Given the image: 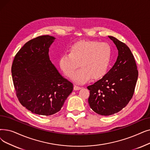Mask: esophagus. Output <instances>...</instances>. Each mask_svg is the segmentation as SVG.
<instances>
[{"mask_svg": "<svg viewBox=\"0 0 150 150\" xmlns=\"http://www.w3.org/2000/svg\"><path fill=\"white\" fill-rule=\"evenodd\" d=\"M81 88V87L78 86H76V85H74V90H75V91L79 90V89H80Z\"/></svg>", "mask_w": 150, "mask_h": 150, "instance_id": "obj_1", "label": "esophagus"}]
</instances>
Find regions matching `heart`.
Wrapping results in <instances>:
<instances>
[{
    "label": "heart",
    "mask_w": 150,
    "mask_h": 150,
    "mask_svg": "<svg viewBox=\"0 0 150 150\" xmlns=\"http://www.w3.org/2000/svg\"><path fill=\"white\" fill-rule=\"evenodd\" d=\"M112 49L105 42L96 40H80L72 44L69 53L62 54L59 60L61 69L66 76L70 77L79 67H81L72 76L78 83L93 79H99L105 75L111 63Z\"/></svg>",
    "instance_id": "heart-1"
}]
</instances>
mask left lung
Segmentation results:
<instances>
[{
	"instance_id": "obj_1",
	"label": "left lung",
	"mask_w": 150,
	"mask_h": 150,
	"mask_svg": "<svg viewBox=\"0 0 150 150\" xmlns=\"http://www.w3.org/2000/svg\"><path fill=\"white\" fill-rule=\"evenodd\" d=\"M108 37L118 50L116 61L102 79L87 87L90 91L91 108L103 116L118 113L127 105L133 96L139 75L129 48L115 37Z\"/></svg>"
}]
</instances>
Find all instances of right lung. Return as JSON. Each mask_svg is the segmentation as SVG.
Masks as SVG:
<instances>
[{
  "label": "right lung",
  "instance_id": "add662e5",
  "mask_svg": "<svg viewBox=\"0 0 150 150\" xmlns=\"http://www.w3.org/2000/svg\"><path fill=\"white\" fill-rule=\"evenodd\" d=\"M55 38L39 36L25 43L11 66L12 79L18 99L32 113L50 116L59 111L74 85L64 78L49 57Z\"/></svg>",
  "mask_w": 150,
  "mask_h": 150
}]
</instances>
